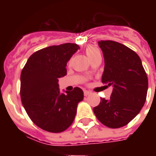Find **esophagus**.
Wrapping results in <instances>:
<instances>
[{"instance_id":"1","label":"esophagus","mask_w":156,"mask_h":156,"mask_svg":"<svg viewBox=\"0 0 156 156\" xmlns=\"http://www.w3.org/2000/svg\"><path fill=\"white\" fill-rule=\"evenodd\" d=\"M90 94H91V92H90V91H89V90H84V95H85V96H87V95H89Z\"/></svg>"}]
</instances>
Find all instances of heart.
<instances>
[{
    "mask_svg": "<svg viewBox=\"0 0 156 156\" xmlns=\"http://www.w3.org/2000/svg\"><path fill=\"white\" fill-rule=\"evenodd\" d=\"M99 50L96 48L93 47V46H88L87 48H86V54L87 56H88V58L91 59L94 56H95L96 54L99 53Z\"/></svg>",
    "mask_w": 156,
    "mask_h": 156,
    "instance_id": "b5f03b06",
    "label": "heart"
}]
</instances>
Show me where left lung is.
<instances>
[{
    "label": "left lung",
    "mask_w": 156,
    "mask_h": 156,
    "mask_svg": "<svg viewBox=\"0 0 156 156\" xmlns=\"http://www.w3.org/2000/svg\"><path fill=\"white\" fill-rule=\"evenodd\" d=\"M98 44L104 58L102 83L113 89L110 99L101 98L93 111L103 125L121 128L132 121L145 104L147 76L140 57L126 45L112 40Z\"/></svg>",
    "instance_id": "obj_1"
}]
</instances>
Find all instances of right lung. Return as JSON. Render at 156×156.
Masks as SVG:
<instances>
[{
  "label": "right lung",
  "instance_id": "add662e5",
  "mask_svg": "<svg viewBox=\"0 0 156 156\" xmlns=\"http://www.w3.org/2000/svg\"><path fill=\"white\" fill-rule=\"evenodd\" d=\"M80 48L63 44L44 48L28 58L21 73V100L34 123L44 130L61 133L73 123L83 91L60 92L58 79L66 75V65Z\"/></svg>",
  "mask_w": 156,
  "mask_h": 156
}]
</instances>
